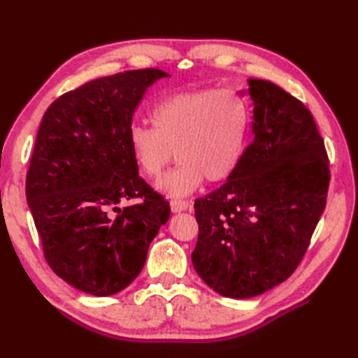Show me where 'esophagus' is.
Listing matches in <instances>:
<instances>
[{
	"mask_svg": "<svg viewBox=\"0 0 358 358\" xmlns=\"http://www.w3.org/2000/svg\"><path fill=\"white\" fill-rule=\"evenodd\" d=\"M170 208H171V212L175 213H179V212H183V210H188L191 208V203L185 201V200H171L170 201Z\"/></svg>",
	"mask_w": 358,
	"mask_h": 358,
	"instance_id": "obj_1",
	"label": "esophagus"
}]
</instances>
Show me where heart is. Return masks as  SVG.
Segmentation results:
<instances>
[{
	"label": "heart",
	"instance_id": "1",
	"mask_svg": "<svg viewBox=\"0 0 358 358\" xmlns=\"http://www.w3.org/2000/svg\"><path fill=\"white\" fill-rule=\"evenodd\" d=\"M154 127L133 125L128 131L138 171L158 178L175 158L179 164L162 176L158 189L187 197L204 180L229 179L239 167L251 134L248 101L229 90H191L164 96L152 110Z\"/></svg>",
	"mask_w": 358,
	"mask_h": 358
}]
</instances>
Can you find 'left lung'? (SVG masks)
Listing matches in <instances>:
<instances>
[{"mask_svg": "<svg viewBox=\"0 0 358 358\" xmlns=\"http://www.w3.org/2000/svg\"><path fill=\"white\" fill-rule=\"evenodd\" d=\"M248 85L252 142L224 185L194 203V268L230 299L259 296L292 275L326 208L330 182L324 140L305 104L268 80Z\"/></svg>", "mask_w": 358, "mask_h": 358, "instance_id": "left-lung-1", "label": "left lung"}]
</instances>
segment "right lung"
<instances>
[{
	"mask_svg": "<svg viewBox=\"0 0 358 358\" xmlns=\"http://www.w3.org/2000/svg\"><path fill=\"white\" fill-rule=\"evenodd\" d=\"M169 76L145 69L91 80L61 95L41 119L27 200L48 264L88 294L112 296L131 284L169 221V201L138 176L128 145L143 94ZM131 198L143 201L117 208Z\"/></svg>",
	"mask_w": 358,
	"mask_h": 358,
	"instance_id": "1",
	"label": "right lung"
}]
</instances>
